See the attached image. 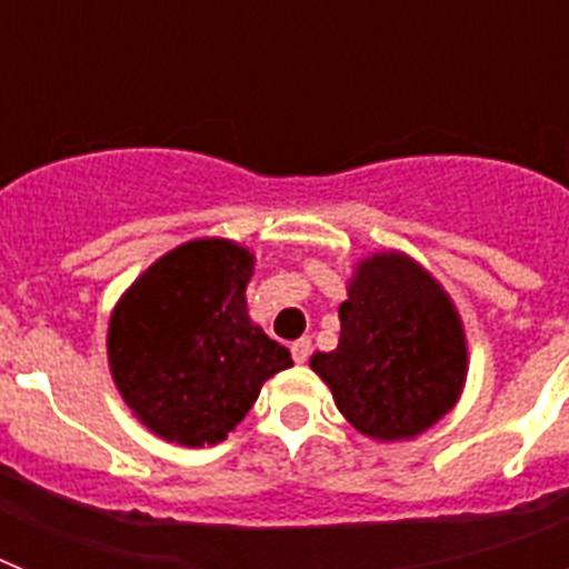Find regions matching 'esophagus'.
<instances>
[{"label": "esophagus", "mask_w": 569, "mask_h": 569, "mask_svg": "<svg viewBox=\"0 0 569 569\" xmlns=\"http://www.w3.org/2000/svg\"><path fill=\"white\" fill-rule=\"evenodd\" d=\"M290 353H293L296 365H305V361L310 359V339H296L293 345H290Z\"/></svg>", "instance_id": "34e87169"}]
</instances>
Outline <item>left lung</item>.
Wrapping results in <instances>:
<instances>
[{
  "label": "left lung",
  "instance_id": "left-lung-1",
  "mask_svg": "<svg viewBox=\"0 0 569 569\" xmlns=\"http://www.w3.org/2000/svg\"><path fill=\"white\" fill-rule=\"evenodd\" d=\"M341 336L310 367L359 433L413 439L456 405L467 341L453 301L405 253H376L356 268L339 308Z\"/></svg>",
  "mask_w": 569,
  "mask_h": 569
}]
</instances>
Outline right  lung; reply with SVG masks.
Masks as SVG:
<instances>
[{
    "instance_id": "add662e5",
    "label": "right lung",
    "mask_w": 569,
    "mask_h": 569,
    "mask_svg": "<svg viewBox=\"0 0 569 569\" xmlns=\"http://www.w3.org/2000/svg\"><path fill=\"white\" fill-rule=\"evenodd\" d=\"M253 256L196 239L153 261L119 299L108 328L116 387L136 419L184 447L228 439L261 385L293 365L248 316Z\"/></svg>"
}]
</instances>
